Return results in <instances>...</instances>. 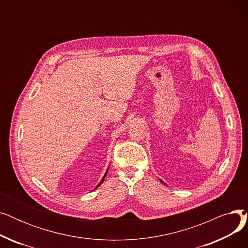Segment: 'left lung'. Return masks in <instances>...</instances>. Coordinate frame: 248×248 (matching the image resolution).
Instances as JSON below:
<instances>
[{"instance_id": "left-lung-1", "label": "left lung", "mask_w": 248, "mask_h": 248, "mask_svg": "<svg viewBox=\"0 0 248 248\" xmlns=\"http://www.w3.org/2000/svg\"><path fill=\"white\" fill-rule=\"evenodd\" d=\"M163 183H164V182H163Z\"/></svg>"}]
</instances>
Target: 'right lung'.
I'll return each instance as SVG.
<instances>
[{
  "label": "right lung",
  "mask_w": 248,
  "mask_h": 248,
  "mask_svg": "<svg viewBox=\"0 0 248 248\" xmlns=\"http://www.w3.org/2000/svg\"><path fill=\"white\" fill-rule=\"evenodd\" d=\"M107 173H108V172H107ZM107 173H106V174H104V176H103V178H102V180H101V181H100V182H99V184H98V185H97V186H96V188H97V187H99V186H100V185H101V184H102V182H103V180H104V178H106V176H107Z\"/></svg>",
  "instance_id": "obj_1"
}]
</instances>
